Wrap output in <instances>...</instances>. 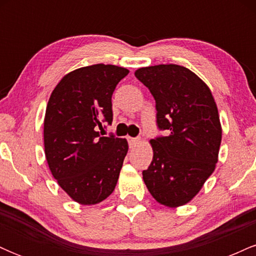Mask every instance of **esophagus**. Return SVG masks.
<instances>
[{
  "label": "esophagus",
  "instance_id": "1",
  "mask_svg": "<svg viewBox=\"0 0 256 256\" xmlns=\"http://www.w3.org/2000/svg\"><path fill=\"white\" fill-rule=\"evenodd\" d=\"M140 142V138H128V144H130L131 148H134V146H136V144Z\"/></svg>",
  "mask_w": 256,
  "mask_h": 256
}]
</instances>
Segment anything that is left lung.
Listing matches in <instances>:
<instances>
[{
  "label": "left lung",
  "instance_id": "1",
  "mask_svg": "<svg viewBox=\"0 0 256 256\" xmlns=\"http://www.w3.org/2000/svg\"><path fill=\"white\" fill-rule=\"evenodd\" d=\"M156 104V122L168 136L150 140L152 161L143 180L158 204L180 207L195 198L216 170L222 143L218 107L208 85L179 64L134 72Z\"/></svg>",
  "mask_w": 256,
  "mask_h": 256
}]
</instances>
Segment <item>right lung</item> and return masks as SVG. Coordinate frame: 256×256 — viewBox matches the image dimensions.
<instances>
[{
  "mask_svg": "<svg viewBox=\"0 0 256 256\" xmlns=\"http://www.w3.org/2000/svg\"><path fill=\"white\" fill-rule=\"evenodd\" d=\"M128 74L114 64L80 67L64 76L49 98L44 154L52 177L79 204H100L116 189L128 140L98 130L113 120L112 95Z\"/></svg>",
  "mask_w": 256,
  "mask_h": 256,
  "instance_id": "1",
  "label": "right lung"
}]
</instances>
